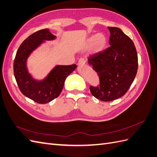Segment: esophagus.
<instances>
[{
    "mask_svg": "<svg viewBox=\"0 0 157 157\" xmlns=\"http://www.w3.org/2000/svg\"><path fill=\"white\" fill-rule=\"evenodd\" d=\"M85 63H86V60H85L84 58L83 57L80 58V59H79V61H78V64L82 65V64H84Z\"/></svg>",
    "mask_w": 157,
    "mask_h": 157,
    "instance_id": "34e87169",
    "label": "esophagus"
}]
</instances>
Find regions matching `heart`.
Masks as SVG:
<instances>
[{
    "mask_svg": "<svg viewBox=\"0 0 157 157\" xmlns=\"http://www.w3.org/2000/svg\"><path fill=\"white\" fill-rule=\"evenodd\" d=\"M89 44H91L95 51H101L105 48L107 43V38L103 33H98L89 39Z\"/></svg>",
    "mask_w": 157,
    "mask_h": 157,
    "instance_id": "obj_1",
    "label": "heart"
}]
</instances>
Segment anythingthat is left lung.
<instances>
[{"label": "left lung", "mask_w": 157, "mask_h": 157, "mask_svg": "<svg viewBox=\"0 0 157 157\" xmlns=\"http://www.w3.org/2000/svg\"><path fill=\"white\" fill-rule=\"evenodd\" d=\"M110 47L88 57V63L99 78V86H90L93 96L111 101L126 93L138 68L137 51L132 40L118 28L109 27Z\"/></svg>", "instance_id": "obj_1"}]
</instances>
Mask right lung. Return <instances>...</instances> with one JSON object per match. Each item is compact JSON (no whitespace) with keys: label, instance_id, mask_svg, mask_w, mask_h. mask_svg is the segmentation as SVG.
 I'll return each mask as SVG.
<instances>
[{"label":"right lung","instance_id":"obj_1","mask_svg":"<svg viewBox=\"0 0 157 157\" xmlns=\"http://www.w3.org/2000/svg\"><path fill=\"white\" fill-rule=\"evenodd\" d=\"M55 37L48 29L37 31L24 40L15 56L14 73L20 90L23 95L39 104L47 103L59 97L66 78L77 66L75 64L57 66L41 82H36L31 78L26 68L27 58L44 40H52Z\"/></svg>","mask_w":157,"mask_h":157}]
</instances>
